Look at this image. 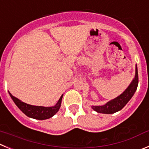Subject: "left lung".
I'll list each match as a JSON object with an SVG mask.
<instances>
[{
	"label": "left lung",
	"mask_w": 149,
	"mask_h": 149,
	"mask_svg": "<svg viewBox=\"0 0 149 149\" xmlns=\"http://www.w3.org/2000/svg\"><path fill=\"white\" fill-rule=\"evenodd\" d=\"M137 85H138V73H137V67L136 65L134 78L123 93L114 99L108 101L107 104L102 106H92V109L98 113L103 114H113L118 112L123 109L126 106V104L129 102V100L132 98L134 93L137 90Z\"/></svg>",
	"instance_id": "8db88e82"
}]
</instances>
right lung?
<instances>
[{
	"label": "right lung",
	"instance_id": "right-lung-1",
	"mask_svg": "<svg viewBox=\"0 0 149 149\" xmlns=\"http://www.w3.org/2000/svg\"><path fill=\"white\" fill-rule=\"evenodd\" d=\"M9 94L16 106L23 113L27 115L29 118L37 119V120H45L54 116L56 112L59 111L62 104V99L63 95L60 97L58 102L54 107H42V106H34L30 105L26 103L23 102L16 97L13 96L9 92Z\"/></svg>",
	"mask_w": 149,
	"mask_h": 149
}]
</instances>
